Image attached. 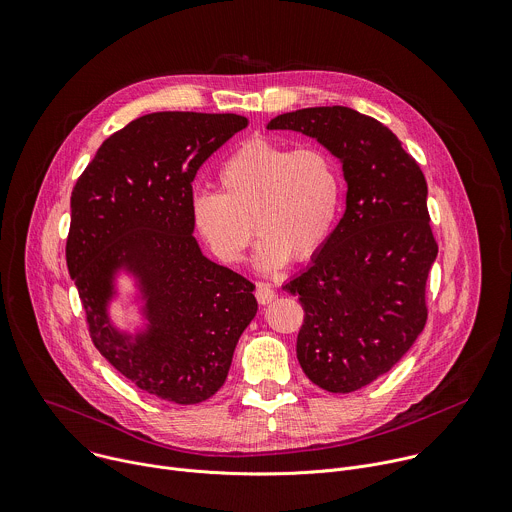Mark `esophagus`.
Returning a JSON list of instances; mask_svg holds the SVG:
<instances>
[{
	"mask_svg": "<svg viewBox=\"0 0 512 512\" xmlns=\"http://www.w3.org/2000/svg\"><path fill=\"white\" fill-rule=\"evenodd\" d=\"M256 298H258L260 304H268V302H272L276 298V292H274V288L270 284L258 282L256 284Z\"/></svg>",
	"mask_w": 512,
	"mask_h": 512,
	"instance_id": "obj_1",
	"label": "esophagus"
}]
</instances>
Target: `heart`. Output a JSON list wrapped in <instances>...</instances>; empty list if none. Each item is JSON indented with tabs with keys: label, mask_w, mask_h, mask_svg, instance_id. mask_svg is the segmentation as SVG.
<instances>
[{
	"label": "heart",
	"mask_w": 512,
	"mask_h": 512,
	"mask_svg": "<svg viewBox=\"0 0 512 512\" xmlns=\"http://www.w3.org/2000/svg\"><path fill=\"white\" fill-rule=\"evenodd\" d=\"M218 183L220 193H195L193 226L224 264L244 260L256 228L254 266L260 272L280 270L292 254L313 256L331 236L341 208V177L325 151H292L266 137L242 143L218 169Z\"/></svg>",
	"instance_id": "b5f03b06"
}]
</instances>
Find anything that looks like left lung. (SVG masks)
Segmentation results:
<instances>
[{
  "mask_svg": "<svg viewBox=\"0 0 512 512\" xmlns=\"http://www.w3.org/2000/svg\"><path fill=\"white\" fill-rule=\"evenodd\" d=\"M266 127L315 139L343 167L341 222L282 288L304 309L302 371L331 393H351L385 375L424 331L426 280L438 256L428 183L383 123L349 107L300 109Z\"/></svg>",
  "mask_w": 512,
  "mask_h": 512,
  "instance_id": "1",
  "label": "left lung"
}]
</instances>
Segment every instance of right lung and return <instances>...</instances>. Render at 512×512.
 <instances>
[{
  "mask_svg": "<svg viewBox=\"0 0 512 512\" xmlns=\"http://www.w3.org/2000/svg\"><path fill=\"white\" fill-rule=\"evenodd\" d=\"M246 127L230 113L139 117L100 145L70 197L66 262L94 347L139 389L181 405L224 385L258 311L254 284L203 256L191 218L197 169ZM119 297L136 306L135 330L114 321Z\"/></svg>",
  "mask_w": 512,
  "mask_h": 512,
  "instance_id": "add662e5",
  "label": "right lung"
}]
</instances>
